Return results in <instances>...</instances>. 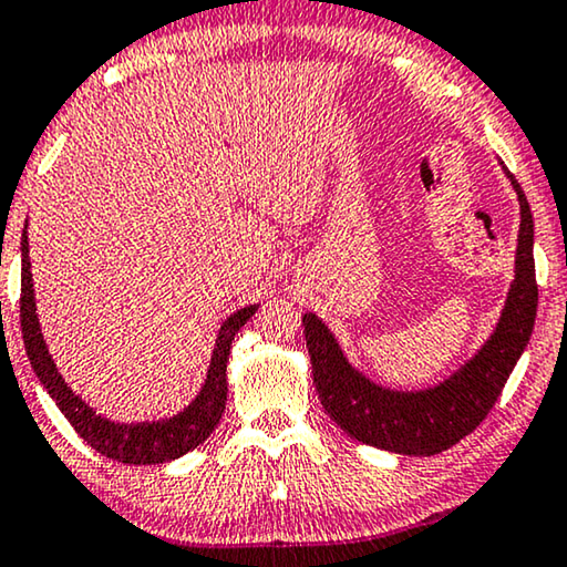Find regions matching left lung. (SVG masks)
Segmentation results:
<instances>
[{
  "instance_id": "left-lung-1",
  "label": "left lung",
  "mask_w": 567,
  "mask_h": 567,
  "mask_svg": "<svg viewBox=\"0 0 567 567\" xmlns=\"http://www.w3.org/2000/svg\"><path fill=\"white\" fill-rule=\"evenodd\" d=\"M519 197L514 280L491 337L481 349L436 385L395 390L380 385L347 360L333 331L316 313L302 316L313 382L329 416L352 440L378 450L429 457L467 436L488 416L508 374L529 344L537 318L534 280V220L519 182L498 162Z\"/></svg>"
}]
</instances>
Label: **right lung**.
Wrapping results in <instances>:
<instances>
[{
    "mask_svg": "<svg viewBox=\"0 0 567 567\" xmlns=\"http://www.w3.org/2000/svg\"><path fill=\"white\" fill-rule=\"evenodd\" d=\"M22 287H20V323H22V339H25L28 360L33 364L35 378L53 398L69 424L76 429V434L110 460L123 462V465H162V462H172L195 450L203 444L226 411L228 398V382H226V364L230 354V341L238 333V329L257 313L259 302L254 306L238 308L230 313L226 321L220 323L218 337H215V347L210 354V364H207L205 382L193 401L185 409L174 413L169 419L158 421H123L105 419L102 413L92 409L82 395L74 393V388L63 380V374L55 367L51 352H48L45 339L41 333V318H38L35 306V287H33V272H30V246H28V220L22 228Z\"/></svg>",
    "mask_w": 567,
    "mask_h": 567,
    "instance_id": "1",
    "label": "right lung"
}]
</instances>
